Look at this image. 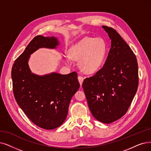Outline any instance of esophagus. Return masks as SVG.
Returning <instances> with one entry per match:
<instances>
[{
    "label": "esophagus",
    "instance_id": "esophagus-1",
    "mask_svg": "<svg viewBox=\"0 0 151 151\" xmlns=\"http://www.w3.org/2000/svg\"><path fill=\"white\" fill-rule=\"evenodd\" d=\"M78 80H79V83H80L81 86H82V82H83V78L82 77H81V76H79V77H78Z\"/></svg>",
    "mask_w": 151,
    "mask_h": 151
}]
</instances>
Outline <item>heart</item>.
<instances>
[{
	"label": "heart",
	"mask_w": 151,
	"mask_h": 151,
	"mask_svg": "<svg viewBox=\"0 0 151 151\" xmlns=\"http://www.w3.org/2000/svg\"><path fill=\"white\" fill-rule=\"evenodd\" d=\"M108 53L105 40L101 37H84L72 45L69 56L65 57L66 64L70 65L71 59L79 60V68L86 74H93L99 71L104 64Z\"/></svg>",
	"instance_id": "heart-1"
}]
</instances>
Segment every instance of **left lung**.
Here are the masks:
<instances>
[{
  "label": "left lung",
  "mask_w": 151,
  "mask_h": 151,
  "mask_svg": "<svg viewBox=\"0 0 151 151\" xmlns=\"http://www.w3.org/2000/svg\"><path fill=\"white\" fill-rule=\"evenodd\" d=\"M111 40L107 59L96 74L82 83L89 109L98 121L109 124L128 111L138 87L136 56L116 30L102 26Z\"/></svg>",
  "instance_id": "8db88e82"
}]
</instances>
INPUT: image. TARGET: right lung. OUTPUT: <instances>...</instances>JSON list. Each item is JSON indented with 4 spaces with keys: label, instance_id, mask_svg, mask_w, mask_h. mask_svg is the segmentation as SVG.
I'll return each instance as SVG.
<instances>
[{
    "label": "right lung",
    "instance_id": "add662e5",
    "mask_svg": "<svg viewBox=\"0 0 151 151\" xmlns=\"http://www.w3.org/2000/svg\"><path fill=\"white\" fill-rule=\"evenodd\" d=\"M57 37H35L18 58L12 69L13 91L18 105L39 127L53 129L61 126L68 115L69 105L80 84L76 72L61 74L53 72L43 76L33 73L28 61L40 48L57 49Z\"/></svg>",
    "mask_w": 151,
    "mask_h": 151
}]
</instances>
